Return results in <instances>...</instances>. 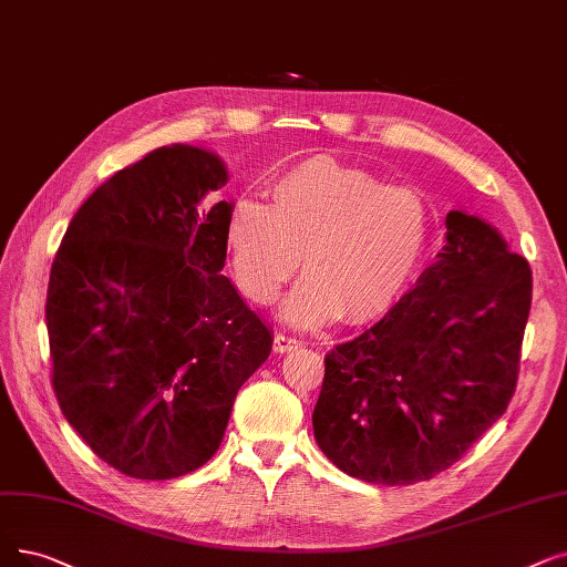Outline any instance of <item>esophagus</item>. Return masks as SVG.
Here are the masks:
<instances>
[{"label": "esophagus", "instance_id": "34e87169", "mask_svg": "<svg viewBox=\"0 0 567 567\" xmlns=\"http://www.w3.org/2000/svg\"><path fill=\"white\" fill-rule=\"evenodd\" d=\"M301 348V340L299 338H291V336H285V333H278L274 338V352L278 354H285V352H293Z\"/></svg>", "mask_w": 567, "mask_h": 567}]
</instances>
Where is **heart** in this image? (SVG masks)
Masks as SVG:
<instances>
[{
	"label": "heart",
	"instance_id": "1",
	"mask_svg": "<svg viewBox=\"0 0 567 567\" xmlns=\"http://www.w3.org/2000/svg\"><path fill=\"white\" fill-rule=\"evenodd\" d=\"M433 213L426 196L386 185L361 166L319 155L270 185V206L240 196L227 215L231 278L245 299L268 306L301 266L308 274L282 312L299 327L368 322L420 268Z\"/></svg>",
	"mask_w": 567,
	"mask_h": 567
}]
</instances>
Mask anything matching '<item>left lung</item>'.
Instances as JSON below:
<instances>
[{
	"mask_svg": "<svg viewBox=\"0 0 567 567\" xmlns=\"http://www.w3.org/2000/svg\"><path fill=\"white\" fill-rule=\"evenodd\" d=\"M447 243L378 324L324 357L312 412L342 473L414 484L447 471L507 410L533 278L484 219L452 210Z\"/></svg>",
	"mask_w": 567,
	"mask_h": 567,
	"instance_id": "1",
	"label": "left lung"
}]
</instances>
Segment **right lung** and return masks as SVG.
I'll use <instances>...</instances> for the list:
<instances>
[{
	"instance_id": "1",
	"label": "right lung",
	"mask_w": 567,
	"mask_h": 567,
	"mask_svg": "<svg viewBox=\"0 0 567 567\" xmlns=\"http://www.w3.org/2000/svg\"><path fill=\"white\" fill-rule=\"evenodd\" d=\"M215 155L164 145L96 187L51 266L45 327L66 422L115 471L171 480L223 442L270 329L227 276Z\"/></svg>"
}]
</instances>
